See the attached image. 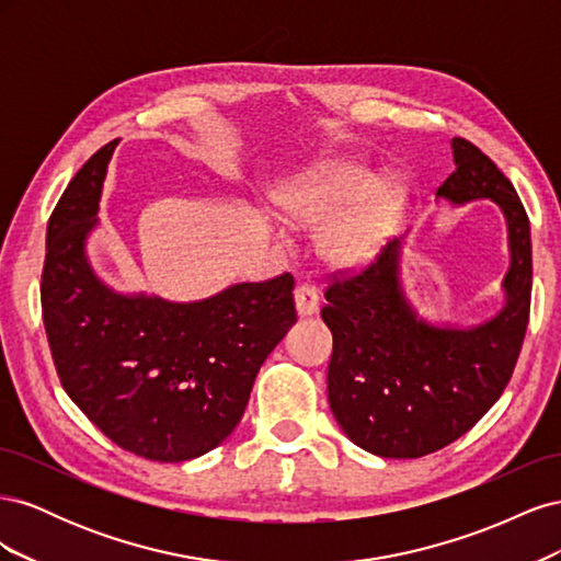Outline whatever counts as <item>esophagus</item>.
Masks as SVG:
<instances>
[{
	"mask_svg": "<svg viewBox=\"0 0 561 561\" xmlns=\"http://www.w3.org/2000/svg\"><path fill=\"white\" fill-rule=\"evenodd\" d=\"M295 309L301 318L313 316L320 309V301H318V293L313 285H299L295 290Z\"/></svg>",
	"mask_w": 561,
	"mask_h": 561,
	"instance_id": "1",
	"label": "esophagus"
}]
</instances>
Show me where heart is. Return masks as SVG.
Returning a JSON list of instances; mask_svg holds the SVG:
<instances>
[{"mask_svg":"<svg viewBox=\"0 0 561 561\" xmlns=\"http://www.w3.org/2000/svg\"><path fill=\"white\" fill-rule=\"evenodd\" d=\"M287 225L320 227L318 250L339 268L371 262L393 239L410 201L398 175L381 178L375 165L330 157L301 168L271 196Z\"/></svg>","mask_w":561,"mask_h":561,"instance_id":"heart-1","label":"heart"}]
</instances>
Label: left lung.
<instances>
[{
  "instance_id": "1",
  "label": "left lung",
  "mask_w": 561,
  "mask_h": 561,
  "mask_svg": "<svg viewBox=\"0 0 561 561\" xmlns=\"http://www.w3.org/2000/svg\"><path fill=\"white\" fill-rule=\"evenodd\" d=\"M451 154L456 171L435 201H491L505 219L501 309L466 328L419 316L402 283L404 236L328 287L320 311L334 339L330 410L353 445L383 458L426 456L468 433L511 381L529 322L531 231L515 186L472 142L454 138Z\"/></svg>"
}]
</instances>
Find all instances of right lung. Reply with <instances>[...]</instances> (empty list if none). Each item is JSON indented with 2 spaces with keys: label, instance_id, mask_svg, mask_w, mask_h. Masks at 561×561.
<instances>
[{
  "label": "right lung",
  "instance_id": "right-lung-1",
  "mask_svg": "<svg viewBox=\"0 0 561 561\" xmlns=\"http://www.w3.org/2000/svg\"><path fill=\"white\" fill-rule=\"evenodd\" d=\"M114 147L83 163L48 219V346L67 396L114 445L190 461L239 426L254 377L297 320L295 280L233 283L196 301L114 290L89 257Z\"/></svg>",
  "mask_w": 561,
  "mask_h": 561
}]
</instances>
